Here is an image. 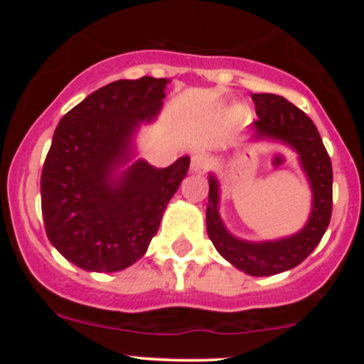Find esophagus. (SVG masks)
<instances>
[{
	"instance_id": "obj_1",
	"label": "esophagus",
	"mask_w": 364,
	"mask_h": 364,
	"mask_svg": "<svg viewBox=\"0 0 364 364\" xmlns=\"http://www.w3.org/2000/svg\"><path fill=\"white\" fill-rule=\"evenodd\" d=\"M191 171L193 173H200V171H205L208 168V156L203 152H195L193 156H191Z\"/></svg>"
}]
</instances>
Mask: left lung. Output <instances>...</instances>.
<instances>
[{"label": "left lung", "instance_id": "obj_1", "mask_svg": "<svg viewBox=\"0 0 364 364\" xmlns=\"http://www.w3.org/2000/svg\"><path fill=\"white\" fill-rule=\"evenodd\" d=\"M257 136L287 141L301 156L313 190L311 217L298 235L269 243H246L229 235L217 212V181H208L207 232L228 262L250 275H274L299 265L320 243L332 217V162L315 123L299 107L275 94H252Z\"/></svg>", "mask_w": 364, "mask_h": 364}]
</instances>
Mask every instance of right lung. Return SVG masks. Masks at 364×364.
Masks as SVG:
<instances>
[{
    "label": "right lung",
    "mask_w": 364,
    "mask_h": 364,
    "mask_svg": "<svg viewBox=\"0 0 364 364\" xmlns=\"http://www.w3.org/2000/svg\"><path fill=\"white\" fill-rule=\"evenodd\" d=\"M166 78L116 80L63 116L41 174L46 235L66 260L90 272H118L147 252L190 157L157 169L139 161L119 183L136 123L161 109Z\"/></svg>",
    "instance_id": "1"
}]
</instances>
